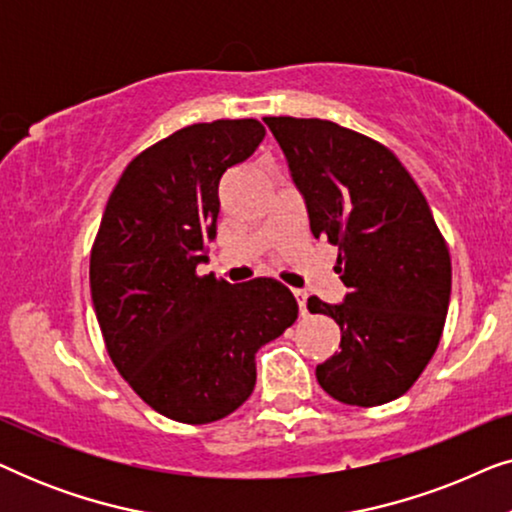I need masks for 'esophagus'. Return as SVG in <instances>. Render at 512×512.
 I'll list each match as a JSON object with an SVG mask.
<instances>
[{
	"label": "esophagus",
	"mask_w": 512,
	"mask_h": 512,
	"mask_svg": "<svg viewBox=\"0 0 512 512\" xmlns=\"http://www.w3.org/2000/svg\"><path fill=\"white\" fill-rule=\"evenodd\" d=\"M293 296L298 300V307H300V314L307 312V293L300 291V289H293Z\"/></svg>",
	"instance_id": "obj_1"
}]
</instances>
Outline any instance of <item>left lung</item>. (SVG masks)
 <instances>
[{
	"label": "left lung",
	"mask_w": 512,
	"mask_h": 512,
	"mask_svg": "<svg viewBox=\"0 0 512 512\" xmlns=\"http://www.w3.org/2000/svg\"><path fill=\"white\" fill-rule=\"evenodd\" d=\"M303 193L314 237L340 249L345 303L307 300L340 326L317 366L335 401L375 408L403 396L436 354L452 289L450 249L424 193L387 146L321 118L265 116Z\"/></svg>",
	"instance_id": "left-lung-1"
}]
</instances>
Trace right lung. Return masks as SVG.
Returning a JSON list of instances; mask_svg holds the SVG:
<instances>
[{"instance_id": "add662e5", "label": "right lung", "mask_w": 512, "mask_h": 512, "mask_svg": "<svg viewBox=\"0 0 512 512\" xmlns=\"http://www.w3.org/2000/svg\"><path fill=\"white\" fill-rule=\"evenodd\" d=\"M265 137L256 118L186 125L144 149L109 195L93 251L90 293L123 380L160 415L209 424L247 401L254 356L298 319L268 277L228 284L198 275L216 235L219 181Z\"/></svg>"}]
</instances>
